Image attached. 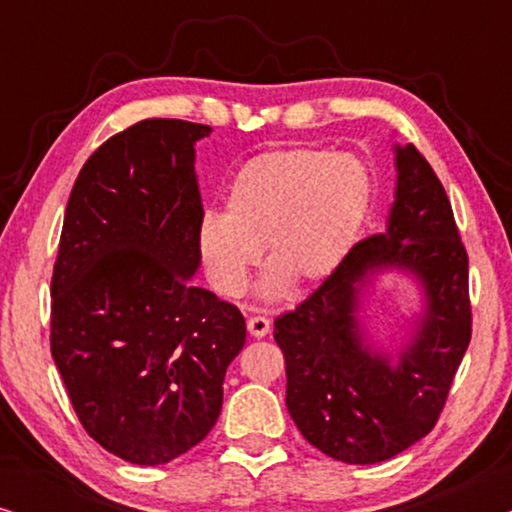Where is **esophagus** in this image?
<instances>
[{
	"label": "esophagus",
	"instance_id": "34e87169",
	"mask_svg": "<svg viewBox=\"0 0 512 512\" xmlns=\"http://www.w3.org/2000/svg\"><path fill=\"white\" fill-rule=\"evenodd\" d=\"M247 328L254 338H265L270 333V319L265 317H249L247 319Z\"/></svg>",
	"mask_w": 512,
	"mask_h": 512
}]
</instances>
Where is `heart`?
<instances>
[{
    "mask_svg": "<svg viewBox=\"0 0 512 512\" xmlns=\"http://www.w3.org/2000/svg\"><path fill=\"white\" fill-rule=\"evenodd\" d=\"M373 202V174L352 153L291 146L251 158L230 181L223 216L198 228V254L223 296H240L261 247L270 272L263 298L331 277L359 237Z\"/></svg>",
    "mask_w": 512,
    "mask_h": 512,
    "instance_id": "1",
    "label": "heart"
}]
</instances>
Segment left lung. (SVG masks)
I'll return each mask as SVG.
<instances>
[{
    "label": "left lung",
    "instance_id": "1",
    "mask_svg": "<svg viewBox=\"0 0 512 512\" xmlns=\"http://www.w3.org/2000/svg\"><path fill=\"white\" fill-rule=\"evenodd\" d=\"M394 153L384 233L354 244L310 298L275 319L289 415L307 443L345 464L387 461L422 440L471 342L468 256L450 200L415 146ZM387 271L416 279L423 310L384 350L365 331V303Z\"/></svg>",
    "mask_w": 512,
    "mask_h": 512
}]
</instances>
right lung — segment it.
Masks as SVG:
<instances>
[{"instance_id": "1", "label": "right lung", "mask_w": 512, "mask_h": 512, "mask_svg": "<svg viewBox=\"0 0 512 512\" xmlns=\"http://www.w3.org/2000/svg\"><path fill=\"white\" fill-rule=\"evenodd\" d=\"M212 128L146 118L86 160L51 282V354L88 436L130 464L181 457L212 431L247 338L200 289L195 142Z\"/></svg>"}]
</instances>
